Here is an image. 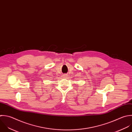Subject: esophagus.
Here are the masks:
<instances>
[{"mask_svg": "<svg viewBox=\"0 0 132 132\" xmlns=\"http://www.w3.org/2000/svg\"><path fill=\"white\" fill-rule=\"evenodd\" d=\"M67 75H66V74H65V75H63V77H64V78H66V77H67Z\"/></svg>", "mask_w": 132, "mask_h": 132, "instance_id": "esophagus-1", "label": "esophagus"}]
</instances>
